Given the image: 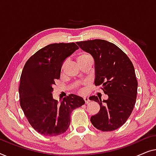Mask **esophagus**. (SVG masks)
<instances>
[{"label": "esophagus", "mask_w": 156, "mask_h": 156, "mask_svg": "<svg viewBox=\"0 0 156 156\" xmlns=\"http://www.w3.org/2000/svg\"><path fill=\"white\" fill-rule=\"evenodd\" d=\"M84 101H85V104H88L90 102V100L87 98H84Z\"/></svg>", "instance_id": "esophagus-1"}]
</instances>
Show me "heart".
Instances as JSON below:
<instances>
[{"label":"heart","instance_id":"b5f03b06","mask_svg":"<svg viewBox=\"0 0 156 156\" xmlns=\"http://www.w3.org/2000/svg\"><path fill=\"white\" fill-rule=\"evenodd\" d=\"M90 58H92V57L90 56L89 54H87L86 53H84V52H81V53L78 54L77 60H78V63H80L81 62H83V61H85L88 60V59H90ZM67 63H68L67 60L63 61L62 65H61V71H64L66 67V66H67ZM85 85V83H76L74 86H75L76 89L79 90H80L81 93H83V92L85 91V88H84V87H82V85Z\"/></svg>","mask_w":156,"mask_h":156}]
</instances>
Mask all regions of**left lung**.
Here are the masks:
<instances>
[{"mask_svg":"<svg viewBox=\"0 0 156 156\" xmlns=\"http://www.w3.org/2000/svg\"><path fill=\"white\" fill-rule=\"evenodd\" d=\"M83 51L90 54L95 62V85L108 95V100L93 95L90 100L99 103V112L90 117L96 129L111 131L121 127L135 106L138 81L134 67L126 54L113 43L103 39L78 41Z\"/></svg>","mask_w":156,"mask_h":156,"instance_id":"left-lung-1","label":"left lung"}]
</instances>
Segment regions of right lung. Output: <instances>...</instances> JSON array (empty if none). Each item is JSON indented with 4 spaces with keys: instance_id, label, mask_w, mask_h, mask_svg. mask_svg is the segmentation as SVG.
<instances>
[{
    "instance_id": "right-lung-1",
    "label": "right lung",
    "mask_w": 156,
    "mask_h": 156,
    "mask_svg": "<svg viewBox=\"0 0 156 156\" xmlns=\"http://www.w3.org/2000/svg\"><path fill=\"white\" fill-rule=\"evenodd\" d=\"M78 49L74 42L51 44L33 54L23 68L20 104L30 124L41 135L56 136L66 131L72 111L85 104L82 98L73 94L59 104L51 93L63 61Z\"/></svg>"
}]
</instances>
